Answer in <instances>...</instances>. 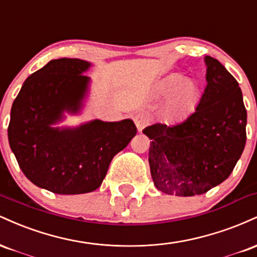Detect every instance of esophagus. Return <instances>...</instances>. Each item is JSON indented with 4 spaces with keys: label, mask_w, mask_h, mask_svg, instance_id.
<instances>
[{
    "label": "esophagus",
    "mask_w": 257,
    "mask_h": 257,
    "mask_svg": "<svg viewBox=\"0 0 257 257\" xmlns=\"http://www.w3.org/2000/svg\"><path fill=\"white\" fill-rule=\"evenodd\" d=\"M134 122H135V125H137L138 131L141 132L144 128H145L147 124H149L150 120H149V117H147L146 114L138 113L137 116L134 117Z\"/></svg>",
    "instance_id": "34e87169"
}]
</instances>
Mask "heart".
I'll return each mask as SVG.
<instances>
[{
    "mask_svg": "<svg viewBox=\"0 0 257 257\" xmlns=\"http://www.w3.org/2000/svg\"><path fill=\"white\" fill-rule=\"evenodd\" d=\"M166 112L170 118H180L196 107L200 98V88L194 81L181 75H172L162 82L159 95L167 96Z\"/></svg>",
    "mask_w": 257,
    "mask_h": 257,
    "instance_id": "heart-1",
    "label": "heart"
}]
</instances>
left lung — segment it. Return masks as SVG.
Listing matches in <instances>:
<instances>
[{
	"instance_id": "obj_1",
	"label": "left lung",
	"mask_w": 257,
	"mask_h": 257,
	"mask_svg": "<svg viewBox=\"0 0 257 257\" xmlns=\"http://www.w3.org/2000/svg\"><path fill=\"white\" fill-rule=\"evenodd\" d=\"M206 87L196 111L174 125L143 131L151 139L149 163L157 190L178 197L203 194L228 178L246 141V110L235 78L204 58Z\"/></svg>"
}]
</instances>
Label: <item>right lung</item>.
Returning <instances> with one entry per match:
<instances>
[{
	"label": "right lung",
	"mask_w": 257,
	"mask_h": 257,
	"mask_svg": "<svg viewBox=\"0 0 257 257\" xmlns=\"http://www.w3.org/2000/svg\"><path fill=\"white\" fill-rule=\"evenodd\" d=\"M91 63L81 59L51 60L26 78L14 100L8 125L12 152L32 184L58 194H81L102 184L112 158L137 134L132 119H93L59 126L65 113L83 108Z\"/></svg>",
	"instance_id": "1"
}]
</instances>
